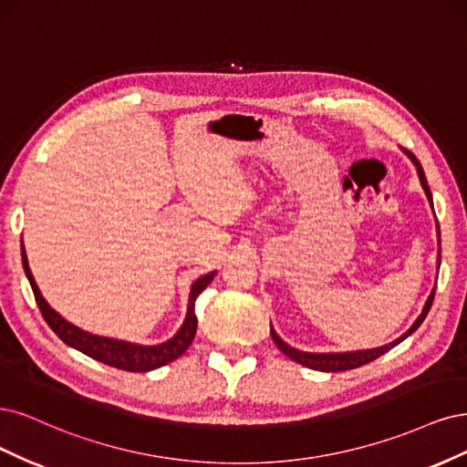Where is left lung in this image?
<instances>
[{"instance_id": "8db88e82", "label": "left lung", "mask_w": 467, "mask_h": 467, "mask_svg": "<svg viewBox=\"0 0 467 467\" xmlns=\"http://www.w3.org/2000/svg\"><path fill=\"white\" fill-rule=\"evenodd\" d=\"M405 155H408V157L411 159V162L415 164L417 174H419V180H420V186H423V190H425V193H427V200H429V203H431V207H432V193H431V190H429V184H427V178H425L423 167H420V162L415 159V155H413L411 151H405ZM432 212H434V209H432ZM436 234H439V246H441V231H439V224H436ZM436 265L441 267V248H439V262H436ZM434 289H436V287H432L431 295H429V296H427V300H425V306H423V310H420V314L417 316V320L411 324V327L408 329V332L401 334L398 339L389 341V343H386V345H380V348H374V349L345 351V353H310V351H300V349H295V348H291L289 343H285V341L277 336V332L274 329V326H269V334H272V339L275 341V345H277V348L281 349V353H283V355H287L289 358H293V360H295V363L303 365V367H306V368H312V370H322V372H339V370L358 368V367H363V365L370 363V360L379 358L380 355L388 353V351L392 349V348H396L398 343H401L405 337H410V336L415 332V329H417L420 324H423V320L427 318V314H429V310H431V306H432Z\"/></svg>"}]
</instances>
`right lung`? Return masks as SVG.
Masks as SVG:
<instances>
[{"mask_svg": "<svg viewBox=\"0 0 467 467\" xmlns=\"http://www.w3.org/2000/svg\"><path fill=\"white\" fill-rule=\"evenodd\" d=\"M21 258H23L25 275H26L28 283H31L36 305L44 316V320H47V324L54 329V334L66 345H69V348L81 351L83 355L91 357L95 360H100V363L109 365V367L122 368L128 372H149V370L161 368L164 365L172 363L174 358H178L190 348V343L193 341V336H195V329H198V318H195V312H193L195 298L200 296V293L207 287L209 283L213 281V277L217 274V272L205 274L200 279L193 281L192 289H190V296H188L186 318L171 339L157 343V345H141V343H131V341H124V339L88 334V332H85V329L67 322L64 316H59L47 303V298L42 296L38 285L33 277L31 267H28L23 240H21Z\"/></svg>", "mask_w": 467, "mask_h": 467, "instance_id": "obj_1", "label": "right lung"}]
</instances>
